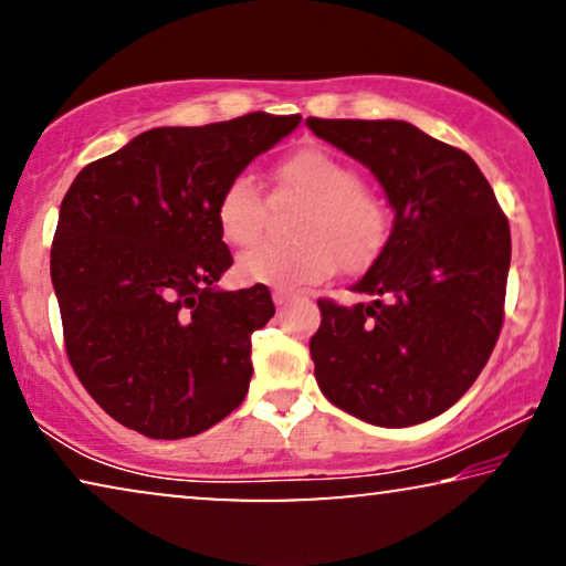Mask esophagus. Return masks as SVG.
I'll list each match as a JSON object with an SVG mask.
<instances>
[{
    "mask_svg": "<svg viewBox=\"0 0 566 566\" xmlns=\"http://www.w3.org/2000/svg\"><path fill=\"white\" fill-rule=\"evenodd\" d=\"M293 298H296V293L289 291V289H275V291H273L275 306H285V304H289V301H293Z\"/></svg>",
    "mask_w": 566,
    "mask_h": 566,
    "instance_id": "obj_1",
    "label": "esophagus"
}]
</instances>
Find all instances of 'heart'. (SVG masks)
Wrapping results in <instances>:
<instances>
[{"label":"heart","mask_w":566,"mask_h":566,"mask_svg":"<svg viewBox=\"0 0 566 566\" xmlns=\"http://www.w3.org/2000/svg\"><path fill=\"white\" fill-rule=\"evenodd\" d=\"M277 196L304 198L291 244H258L239 258V275L273 289H296L327 277L339 265H366L384 247L389 213L360 175L327 149H301L275 169ZM221 237L234 247L258 242L268 219V196L252 172L231 177L216 208Z\"/></svg>","instance_id":"heart-1"}]
</instances>
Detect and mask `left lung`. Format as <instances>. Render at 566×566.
Instances as JSON below:
<instances>
[{
  "label": "left lung",
  "mask_w": 566,
  "mask_h": 566,
  "mask_svg": "<svg viewBox=\"0 0 566 566\" xmlns=\"http://www.w3.org/2000/svg\"><path fill=\"white\" fill-rule=\"evenodd\" d=\"M324 142L384 185L394 229L353 285L370 296L319 298L308 343L332 405L381 428H409L453 407L476 381L505 319L510 223L467 151L405 120L306 118Z\"/></svg>",
  "instance_id": "obj_1"
}]
</instances>
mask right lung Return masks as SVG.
Masks as SVG:
<instances>
[{"label":"right lung","instance_id":"add662e5","mask_svg":"<svg viewBox=\"0 0 566 566\" xmlns=\"http://www.w3.org/2000/svg\"><path fill=\"white\" fill-rule=\"evenodd\" d=\"M301 115L247 113L151 128L90 161L61 200L51 247L69 363L113 420L154 440L198 436L242 405L268 285L219 291L231 268L216 208Z\"/></svg>","mask_w":566,"mask_h":566}]
</instances>
